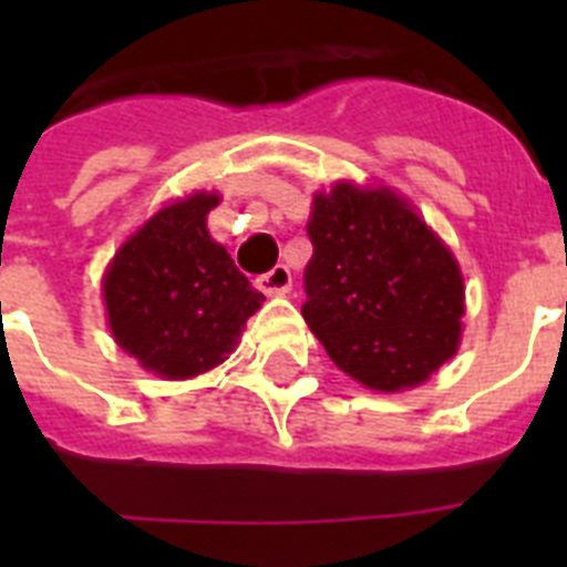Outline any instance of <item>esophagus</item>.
I'll return each mask as SVG.
<instances>
[{
  "label": "esophagus",
  "mask_w": 567,
  "mask_h": 567,
  "mask_svg": "<svg viewBox=\"0 0 567 567\" xmlns=\"http://www.w3.org/2000/svg\"><path fill=\"white\" fill-rule=\"evenodd\" d=\"M258 287H260V292L275 295V298H278V295H287L289 289H292V272H289L284 264H278V267L269 269L267 275H260Z\"/></svg>",
  "instance_id": "obj_1"
}]
</instances>
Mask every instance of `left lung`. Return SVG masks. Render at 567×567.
<instances>
[{
  "mask_svg": "<svg viewBox=\"0 0 567 567\" xmlns=\"http://www.w3.org/2000/svg\"><path fill=\"white\" fill-rule=\"evenodd\" d=\"M307 233L303 320L340 372L394 394L457 354L463 269L405 195L340 178L312 195Z\"/></svg>",
  "mask_w": 567,
  "mask_h": 567,
  "instance_id": "obj_1",
  "label": "left lung"
}]
</instances>
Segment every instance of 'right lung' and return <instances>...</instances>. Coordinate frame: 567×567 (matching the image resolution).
Returning <instances> with one entry per match:
<instances>
[{
  "label": "right lung",
  "instance_id": "right-lung-1",
  "mask_svg": "<svg viewBox=\"0 0 567 567\" xmlns=\"http://www.w3.org/2000/svg\"><path fill=\"white\" fill-rule=\"evenodd\" d=\"M218 189H193L155 209L115 249L102 278L115 346L164 380L213 372L238 349L247 320L264 303L209 235Z\"/></svg>",
  "mask_w": 567,
  "mask_h": 567
}]
</instances>
